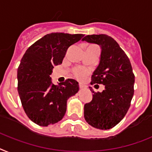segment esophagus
Here are the masks:
<instances>
[{"label":"esophagus","instance_id":"esophagus-1","mask_svg":"<svg viewBox=\"0 0 152 152\" xmlns=\"http://www.w3.org/2000/svg\"><path fill=\"white\" fill-rule=\"evenodd\" d=\"M79 86H80V89H83V88L86 87V86H85V85H83V84H82V83H80V85H79Z\"/></svg>","mask_w":152,"mask_h":152}]
</instances>
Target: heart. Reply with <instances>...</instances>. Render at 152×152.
<instances>
[{
  "instance_id": "obj_1",
  "label": "heart",
  "mask_w": 152,
  "mask_h": 152,
  "mask_svg": "<svg viewBox=\"0 0 152 152\" xmlns=\"http://www.w3.org/2000/svg\"><path fill=\"white\" fill-rule=\"evenodd\" d=\"M72 73L76 78L82 79L89 73V70L83 68V67H81V66H76V67H74L72 69Z\"/></svg>"
}]
</instances>
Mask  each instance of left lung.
<instances>
[{
  "label": "left lung",
  "instance_id": "obj_1",
  "mask_svg": "<svg viewBox=\"0 0 152 152\" xmlns=\"http://www.w3.org/2000/svg\"><path fill=\"white\" fill-rule=\"evenodd\" d=\"M102 48L100 64L91 77V85L103 84L102 93H93L84 105V118L97 129H110L119 123L131 106L134 95V75L129 58L118 43L107 35H88L83 39ZM96 86V85H95Z\"/></svg>",
  "mask_w": 152,
  "mask_h": 152
}]
</instances>
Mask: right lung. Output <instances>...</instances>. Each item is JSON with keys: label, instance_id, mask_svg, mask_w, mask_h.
<instances>
[{"label": "right lung", "instance_id": "right-lung-1", "mask_svg": "<svg viewBox=\"0 0 152 152\" xmlns=\"http://www.w3.org/2000/svg\"><path fill=\"white\" fill-rule=\"evenodd\" d=\"M83 34L51 33L35 42L26 50L18 68V91L29 119L46 127L63 118L66 102L79 90V83L68 79L58 85L52 83L50 75L61 64L70 45Z\"/></svg>", "mask_w": 152, "mask_h": 152}]
</instances>
